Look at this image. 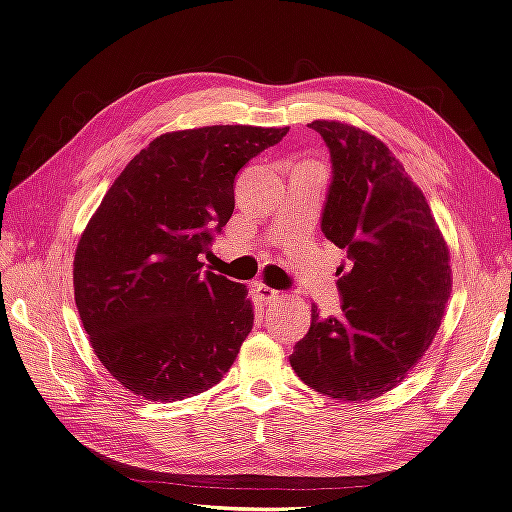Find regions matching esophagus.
<instances>
[{"label": "esophagus", "mask_w": 512, "mask_h": 512, "mask_svg": "<svg viewBox=\"0 0 512 512\" xmlns=\"http://www.w3.org/2000/svg\"><path fill=\"white\" fill-rule=\"evenodd\" d=\"M257 296H259V300L264 302V304L279 302V300L283 298L281 291H276V289H272V287H268V285H257Z\"/></svg>", "instance_id": "34e87169"}]
</instances>
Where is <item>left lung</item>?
<instances>
[{
	"label": "left lung",
	"instance_id": "1",
	"mask_svg": "<svg viewBox=\"0 0 512 512\" xmlns=\"http://www.w3.org/2000/svg\"><path fill=\"white\" fill-rule=\"evenodd\" d=\"M309 128L332 158L321 231L347 251L337 274L341 317L311 309L289 356L302 382L341 401L392 390L427 352L452 291L448 244L405 167L367 130L337 120Z\"/></svg>",
	"mask_w": 512,
	"mask_h": 512
}]
</instances>
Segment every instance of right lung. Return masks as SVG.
Wrapping results in <instances>:
<instances>
[{
  "label": "right lung",
  "instance_id": "right-lung-1",
  "mask_svg": "<svg viewBox=\"0 0 512 512\" xmlns=\"http://www.w3.org/2000/svg\"><path fill=\"white\" fill-rule=\"evenodd\" d=\"M285 128L203 126L156 137L81 233L75 302L98 360L130 392L182 401L223 379L253 328L242 283L201 272L233 214L238 171Z\"/></svg>",
  "mask_w": 512,
  "mask_h": 512
}]
</instances>
